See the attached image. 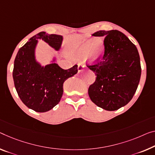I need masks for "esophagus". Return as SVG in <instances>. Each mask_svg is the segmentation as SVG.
Returning a JSON list of instances; mask_svg holds the SVG:
<instances>
[{
    "label": "esophagus",
    "instance_id": "obj_1",
    "mask_svg": "<svg viewBox=\"0 0 155 155\" xmlns=\"http://www.w3.org/2000/svg\"><path fill=\"white\" fill-rule=\"evenodd\" d=\"M84 67L85 66L83 65V64H79V65H78V72H81Z\"/></svg>",
    "mask_w": 155,
    "mask_h": 155
}]
</instances>
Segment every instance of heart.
I'll return each instance as SVG.
<instances>
[{"instance_id": "obj_1", "label": "heart", "mask_w": 155, "mask_h": 155, "mask_svg": "<svg viewBox=\"0 0 155 155\" xmlns=\"http://www.w3.org/2000/svg\"><path fill=\"white\" fill-rule=\"evenodd\" d=\"M104 50V43L101 39H88L70 51V54L76 59H84L87 61H96L101 58Z\"/></svg>"}]
</instances>
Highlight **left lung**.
I'll return each mask as SVG.
<instances>
[{"label": "left lung", "instance_id": "8db88e82", "mask_svg": "<svg viewBox=\"0 0 155 155\" xmlns=\"http://www.w3.org/2000/svg\"><path fill=\"white\" fill-rule=\"evenodd\" d=\"M104 37V54L87 64L97 76L88 93L91 101L107 111L125 106L134 96L141 74L140 57L135 45L118 30H100L92 35Z\"/></svg>", "mask_w": 155, "mask_h": 155}]
</instances>
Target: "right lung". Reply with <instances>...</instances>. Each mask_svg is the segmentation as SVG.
I'll list each match as a JSON object with an SVG mask.
<instances>
[{
  "label": "right lung",
  "instance_id": "obj_1",
  "mask_svg": "<svg viewBox=\"0 0 155 155\" xmlns=\"http://www.w3.org/2000/svg\"><path fill=\"white\" fill-rule=\"evenodd\" d=\"M38 39H43L57 51L62 41L61 35H48L45 32L31 37L30 41L18 50L14 59L12 75L21 101L37 112H46L60 101L64 82L78 73V65L75 64L67 70L55 63L43 67L35 58Z\"/></svg>",
  "mask_w": 155,
  "mask_h": 155
}]
</instances>
